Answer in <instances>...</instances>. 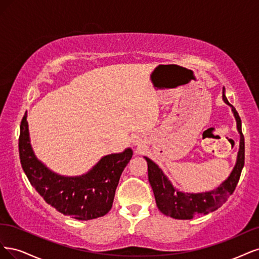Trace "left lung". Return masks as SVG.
<instances>
[{
	"label": "left lung",
	"mask_w": 259,
	"mask_h": 259,
	"mask_svg": "<svg viewBox=\"0 0 259 259\" xmlns=\"http://www.w3.org/2000/svg\"><path fill=\"white\" fill-rule=\"evenodd\" d=\"M223 99L232 107L233 115L236 117L237 128L240 133V148L235 168L229 178L220 187L202 194L181 193L171 185L170 181L164 177L158 165L149 158L145 157L147 161L148 181L153 188L157 206L160 212L166 216L177 220H191L196 215L211 213L226 202L237 187L241 171L244 165V137L241 129L240 116L236 108L228 102L226 96H225V90L223 91Z\"/></svg>",
	"instance_id": "1"
}]
</instances>
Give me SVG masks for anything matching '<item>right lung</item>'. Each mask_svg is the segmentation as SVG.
Returning a JSON list of instances; mask_svg holds the SVG:
<instances>
[{"instance_id":"obj_1","label":"right lung","mask_w":259,"mask_h":259,"mask_svg":"<svg viewBox=\"0 0 259 259\" xmlns=\"http://www.w3.org/2000/svg\"><path fill=\"white\" fill-rule=\"evenodd\" d=\"M19 157L31 185L57 211L88 221L104 216L112 208L115 191L132 151L103 157L93 170L78 178L60 177L36 159L30 145L27 112L20 123Z\"/></svg>"}]
</instances>
